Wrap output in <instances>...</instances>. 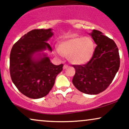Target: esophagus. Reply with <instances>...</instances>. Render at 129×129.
Segmentation results:
<instances>
[{
  "instance_id": "obj_1",
  "label": "esophagus",
  "mask_w": 129,
  "mask_h": 129,
  "mask_svg": "<svg viewBox=\"0 0 129 129\" xmlns=\"http://www.w3.org/2000/svg\"><path fill=\"white\" fill-rule=\"evenodd\" d=\"M68 67H69V66H68V65H67V64H65L64 66H63V70L67 69Z\"/></svg>"
}]
</instances>
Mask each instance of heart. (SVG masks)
<instances>
[{
    "mask_svg": "<svg viewBox=\"0 0 129 129\" xmlns=\"http://www.w3.org/2000/svg\"><path fill=\"white\" fill-rule=\"evenodd\" d=\"M95 44L90 37H73L63 41L58 46L59 54L73 64L87 63L92 57Z\"/></svg>",
    "mask_w": 129,
    "mask_h": 129,
    "instance_id": "1",
    "label": "heart"
}]
</instances>
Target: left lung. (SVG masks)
I'll list each match as a JSON object with an SVG mask.
<instances>
[{
    "mask_svg": "<svg viewBox=\"0 0 129 129\" xmlns=\"http://www.w3.org/2000/svg\"><path fill=\"white\" fill-rule=\"evenodd\" d=\"M97 46L91 59L84 65H73L72 82L81 92L96 94L112 83L120 66L118 48L112 39L93 29L90 34Z\"/></svg>",
    "mask_w": 129,
    "mask_h": 129,
    "instance_id": "left-lung-1",
    "label": "left lung"
}]
</instances>
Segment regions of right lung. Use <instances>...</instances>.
<instances>
[{
  "instance_id": "right-lung-1",
  "label": "right lung",
  "mask_w": 129,
  "mask_h": 129,
  "mask_svg": "<svg viewBox=\"0 0 129 129\" xmlns=\"http://www.w3.org/2000/svg\"><path fill=\"white\" fill-rule=\"evenodd\" d=\"M53 35L51 29H33L23 35L13 46L10 56L11 80L17 89L26 96L39 99L45 96L53 88L63 64L56 66L45 54H33L52 48L47 41Z\"/></svg>"
}]
</instances>
